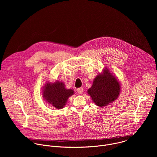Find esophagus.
I'll return each instance as SVG.
<instances>
[{
  "label": "esophagus",
  "mask_w": 157,
  "mask_h": 157,
  "mask_svg": "<svg viewBox=\"0 0 157 157\" xmlns=\"http://www.w3.org/2000/svg\"><path fill=\"white\" fill-rule=\"evenodd\" d=\"M77 92L78 93H79V94H81L83 93V88L82 87H79L77 89Z\"/></svg>",
  "instance_id": "obj_1"
}]
</instances>
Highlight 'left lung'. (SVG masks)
Instances as JSON below:
<instances>
[{
    "label": "left lung",
    "mask_w": 157,
    "mask_h": 157,
    "mask_svg": "<svg viewBox=\"0 0 157 157\" xmlns=\"http://www.w3.org/2000/svg\"><path fill=\"white\" fill-rule=\"evenodd\" d=\"M104 70V73L96 76L91 87L87 90L93 102L99 107L107 105L115 101L121 91L120 84L117 79L109 70Z\"/></svg>",
    "instance_id": "obj_1"
}]
</instances>
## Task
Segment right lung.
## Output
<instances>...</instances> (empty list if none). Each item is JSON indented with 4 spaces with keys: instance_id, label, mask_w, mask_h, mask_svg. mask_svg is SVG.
<instances>
[{
    "instance_id": "obj_1",
    "label": "right lung",
    "mask_w": 157,
    "mask_h": 157,
    "mask_svg": "<svg viewBox=\"0 0 157 157\" xmlns=\"http://www.w3.org/2000/svg\"><path fill=\"white\" fill-rule=\"evenodd\" d=\"M63 82L56 81L54 83H47L44 86L43 96L46 101L56 109L63 108L67 100L74 94L72 89H66Z\"/></svg>"
}]
</instances>
